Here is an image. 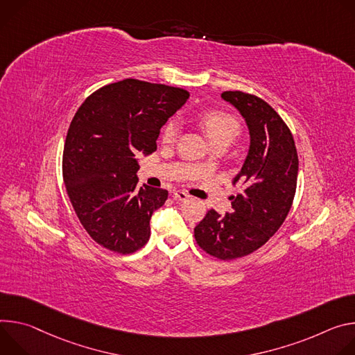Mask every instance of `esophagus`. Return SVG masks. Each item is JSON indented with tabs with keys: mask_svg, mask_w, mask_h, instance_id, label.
<instances>
[{
	"mask_svg": "<svg viewBox=\"0 0 355 355\" xmlns=\"http://www.w3.org/2000/svg\"><path fill=\"white\" fill-rule=\"evenodd\" d=\"M173 198H175L176 200H179V202H186V200L189 199V194L184 193V191H182V190H175V191H173Z\"/></svg>",
	"mask_w": 355,
	"mask_h": 355,
	"instance_id": "34e87169",
	"label": "esophagus"
}]
</instances>
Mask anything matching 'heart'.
<instances>
[{
  "instance_id": "heart-1",
  "label": "heart",
  "mask_w": 355,
  "mask_h": 355,
  "mask_svg": "<svg viewBox=\"0 0 355 355\" xmlns=\"http://www.w3.org/2000/svg\"><path fill=\"white\" fill-rule=\"evenodd\" d=\"M200 123L211 144H230L241 132V124L237 118L224 111H207L202 115ZM179 131L180 127L178 120L168 121L162 130V141L165 144H173L179 137Z\"/></svg>"
}]
</instances>
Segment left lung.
<instances>
[{
    "label": "left lung",
    "instance_id": "1",
    "mask_svg": "<svg viewBox=\"0 0 355 355\" xmlns=\"http://www.w3.org/2000/svg\"><path fill=\"white\" fill-rule=\"evenodd\" d=\"M221 97L245 118L251 145L241 172V193L231 196V211L213 209L196 225L194 239L209 255L231 261L261 248L284 224L296 193L299 159L293 135L262 98L240 90Z\"/></svg>",
    "mask_w": 355,
    "mask_h": 355
}]
</instances>
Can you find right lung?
I'll use <instances>...</instances> for the list:
<instances>
[{
	"mask_svg": "<svg viewBox=\"0 0 355 355\" xmlns=\"http://www.w3.org/2000/svg\"><path fill=\"white\" fill-rule=\"evenodd\" d=\"M189 92L137 78L107 85L74 114L63 149V180L71 206L90 237L121 254L142 248L150 217L168 190L137 189L138 157L156 150L162 125Z\"/></svg>",
	"mask_w": 355,
	"mask_h": 355,
	"instance_id": "obj_1",
	"label": "right lung"
}]
</instances>
